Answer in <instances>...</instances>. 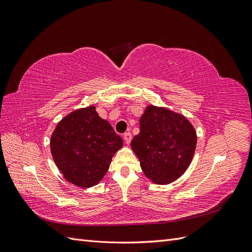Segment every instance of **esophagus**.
<instances>
[{
    "label": "esophagus",
    "instance_id": "34e87169",
    "mask_svg": "<svg viewBox=\"0 0 252 252\" xmlns=\"http://www.w3.org/2000/svg\"><path fill=\"white\" fill-rule=\"evenodd\" d=\"M131 139H132V135L130 132H126L124 133V140L126 142V144H129L131 142Z\"/></svg>",
    "mask_w": 252,
    "mask_h": 252
}]
</instances>
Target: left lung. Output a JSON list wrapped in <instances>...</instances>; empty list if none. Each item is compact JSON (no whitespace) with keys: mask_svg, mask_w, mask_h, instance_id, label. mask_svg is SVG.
<instances>
[{"mask_svg":"<svg viewBox=\"0 0 252 252\" xmlns=\"http://www.w3.org/2000/svg\"><path fill=\"white\" fill-rule=\"evenodd\" d=\"M196 132L183 114L149 105L140 119V133L131 141L141 168L156 184H169L192 161Z\"/></svg>","mask_w":252,"mask_h":252,"instance_id":"left-lung-1","label":"left lung"}]
</instances>
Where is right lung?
Instances as JSON below:
<instances>
[{
	"label": "right lung",
	"instance_id": "1",
	"mask_svg": "<svg viewBox=\"0 0 252 252\" xmlns=\"http://www.w3.org/2000/svg\"><path fill=\"white\" fill-rule=\"evenodd\" d=\"M123 140L94 106L77 109L60 121L51 135V155L63 177L73 185L89 188L107 172Z\"/></svg>",
	"mask_w": 252,
	"mask_h": 252
}]
</instances>
